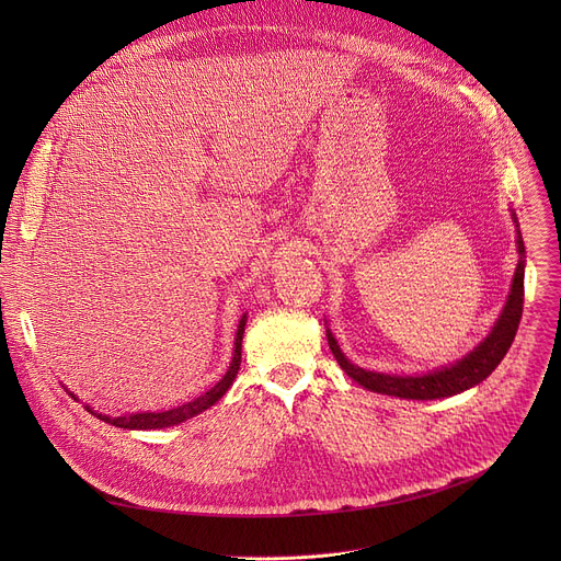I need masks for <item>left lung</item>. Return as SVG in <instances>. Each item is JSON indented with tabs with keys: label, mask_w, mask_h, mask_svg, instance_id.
I'll return each instance as SVG.
<instances>
[{
	"label": "left lung",
	"mask_w": 561,
	"mask_h": 561,
	"mask_svg": "<svg viewBox=\"0 0 561 561\" xmlns=\"http://www.w3.org/2000/svg\"><path fill=\"white\" fill-rule=\"evenodd\" d=\"M514 222H516V233H518V265L516 273L512 279V290L510 298L505 302L503 313L495 320L493 330L489 332V336L466 355L463 359H459L453 366L432 370L427 375H387V373H375V370H364L359 366L352 364L350 359H345V355L341 352L336 339L332 336V332L328 330V343L332 355L336 357L339 366L355 379L359 385L368 391L375 393H385V396H396V398H404V400H436V398H450L457 396L470 387L480 385L482 379H486L497 364L503 362V357L507 355V350L514 343V336L518 332V322L523 316V277H525V245H523V236L518 229V220L516 214Z\"/></svg>",
	"instance_id": "left-lung-1"
}]
</instances>
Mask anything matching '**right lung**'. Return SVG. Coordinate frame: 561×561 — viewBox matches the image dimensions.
Segmentation results:
<instances>
[{"mask_svg": "<svg viewBox=\"0 0 561 561\" xmlns=\"http://www.w3.org/2000/svg\"><path fill=\"white\" fill-rule=\"evenodd\" d=\"M245 322H248V316L243 313V318L239 320V330H236V339H233V357H231V364L227 368V373L222 375V379L218 381V385L214 389H209L206 393H202L199 398H195L193 402H186L182 407H174V409H168V411H145V414H127V416H117V419H111V416H104V414H98V411H93L91 407L85 404V409L91 411V414L104 423H111L115 427H123V430H161V427H170V425H180L197 414H202L204 409L214 407L227 391L229 387L233 385L236 379V373H239L241 368V343H243V334H245ZM75 398V393H70ZM77 400V398H75Z\"/></svg>", "mask_w": 561, "mask_h": 561, "instance_id": "obj_1", "label": "right lung"}]
</instances>
